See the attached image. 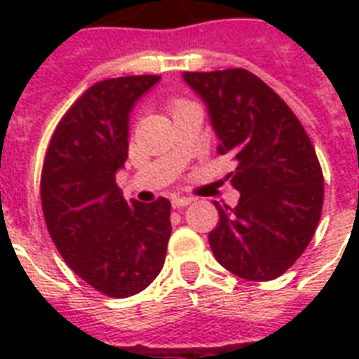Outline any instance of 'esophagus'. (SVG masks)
<instances>
[{"mask_svg": "<svg viewBox=\"0 0 359 359\" xmlns=\"http://www.w3.org/2000/svg\"><path fill=\"white\" fill-rule=\"evenodd\" d=\"M190 203H191L190 197H173V199H171V205H173V208L188 207Z\"/></svg>", "mask_w": 359, "mask_h": 359, "instance_id": "1", "label": "esophagus"}]
</instances>
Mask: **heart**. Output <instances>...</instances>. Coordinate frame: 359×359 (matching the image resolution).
<instances>
[{"label": "heart", "mask_w": 359, "mask_h": 359, "mask_svg": "<svg viewBox=\"0 0 359 359\" xmlns=\"http://www.w3.org/2000/svg\"><path fill=\"white\" fill-rule=\"evenodd\" d=\"M180 104H184V102H175V104H173V111H175V109H177V108H179Z\"/></svg>", "instance_id": "1"}]
</instances>
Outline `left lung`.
Listing matches in <instances>:
<instances>
[{
    "label": "left lung",
    "instance_id": "1",
    "mask_svg": "<svg viewBox=\"0 0 359 359\" xmlns=\"http://www.w3.org/2000/svg\"><path fill=\"white\" fill-rule=\"evenodd\" d=\"M205 100L219 140L231 154L227 175L240 191L235 208L214 203L219 222L208 242L229 272L270 281L306 251L324 201V177L309 135L278 93L244 69L184 72Z\"/></svg>",
    "mask_w": 359,
    "mask_h": 359
}]
</instances>
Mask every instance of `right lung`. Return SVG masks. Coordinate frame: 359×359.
Segmentation results:
<instances>
[{
	"instance_id": "add662e5",
	"label": "right lung",
	"mask_w": 359,
	"mask_h": 359,
	"mask_svg": "<svg viewBox=\"0 0 359 359\" xmlns=\"http://www.w3.org/2000/svg\"><path fill=\"white\" fill-rule=\"evenodd\" d=\"M160 76L98 81L59 121L41 177L42 212L53 244L93 289L128 298L154 281L171 236V203H126L115 173L128 158L135 100Z\"/></svg>"
}]
</instances>
